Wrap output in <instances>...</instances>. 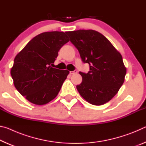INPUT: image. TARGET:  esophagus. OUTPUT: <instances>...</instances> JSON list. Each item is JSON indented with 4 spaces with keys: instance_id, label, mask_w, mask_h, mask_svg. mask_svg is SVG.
Returning a JSON list of instances; mask_svg holds the SVG:
<instances>
[{
    "instance_id": "esophagus-1",
    "label": "esophagus",
    "mask_w": 146,
    "mask_h": 146,
    "mask_svg": "<svg viewBox=\"0 0 146 146\" xmlns=\"http://www.w3.org/2000/svg\"><path fill=\"white\" fill-rule=\"evenodd\" d=\"M77 72H78L77 70H74L73 71H70V75H73V74H75V73H77Z\"/></svg>"
}]
</instances>
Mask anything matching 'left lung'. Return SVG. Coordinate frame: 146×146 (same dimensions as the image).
<instances>
[{
	"instance_id": "8db88e82",
	"label": "left lung",
	"mask_w": 146,
	"mask_h": 146,
	"mask_svg": "<svg viewBox=\"0 0 146 146\" xmlns=\"http://www.w3.org/2000/svg\"><path fill=\"white\" fill-rule=\"evenodd\" d=\"M78 49L88 73L80 71L82 81L76 86L80 95L91 104L100 106L110 101L124 82L126 68L122 56L104 36L92 29L66 32Z\"/></svg>"
}]
</instances>
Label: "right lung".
Wrapping results in <instances>:
<instances>
[{
    "label": "right lung",
    "instance_id": "1",
    "mask_svg": "<svg viewBox=\"0 0 146 146\" xmlns=\"http://www.w3.org/2000/svg\"><path fill=\"white\" fill-rule=\"evenodd\" d=\"M69 40L64 32H44L31 39L15 56L11 77L17 90L30 102L44 105L58 95L70 71L51 66Z\"/></svg>",
    "mask_w": 146,
    "mask_h": 146
}]
</instances>
